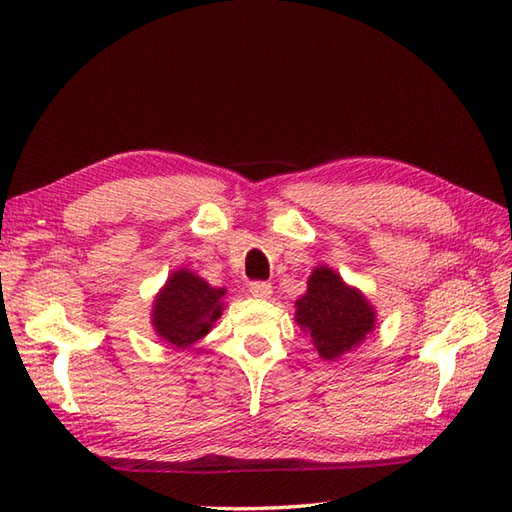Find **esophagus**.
<instances>
[{"label": "esophagus", "instance_id": "esophagus-1", "mask_svg": "<svg viewBox=\"0 0 512 512\" xmlns=\"http://www.w3.org/2000/svg\"><path fill=\"white\" fill-rule=\"evenodd\" d=\"M248 290L255 299H270V295H273V286L268 281H253Z\"/></svg>", "mask_w": 512, "mask_h": 512}]
</instances>
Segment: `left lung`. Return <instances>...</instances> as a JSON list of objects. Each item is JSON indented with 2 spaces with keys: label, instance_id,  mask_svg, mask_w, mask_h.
I'll use <instances>...</instances> for the list:
<instances>
[{
  "label": "left lung",
  "instance_id": "8db88e82",
  "mask_svg": "<svg viewBox=\"0 0 512 512\" xmlns=\"http://www.w3.org/2000/svg\"><path fill=\"white\" fill-rule=\"evenodd\" d=\"M295 321L323 361L354 352L376 328V308L361 290L345 284L330 266H317L295 301Z\"/></svg>",
  "mask_w": 512,
  "mask_h": 512
}]
</instances>
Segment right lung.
Here are the masks:
<instances>
[{
  "instance_id": "add662e5",
  "label": "right lung",
  "mask_w": 512,
  "mask_h": 512,
  "mask_svg": "<svg viewBox=\"0 0 512 512\" xmlns=\"http://www.w3.org/2000/svg\"><path fill=\"white\" fill-rule=\"evenodd\" d=\"M226 288H215L189 268H178L151 303V328L160 341L187 350L213 330L224 312Z\"/></svg>"
}]
</instances>
